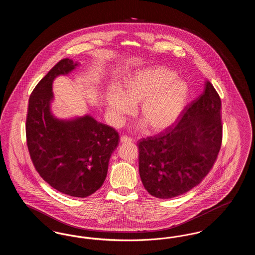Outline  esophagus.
Wrapping results in <instances>:
<instances>
[{"mask_svg": "<svg viewBox=\"0 0 255 255\" xmlns=\"http://www.w3.org/2000/svg\"><path fill=\"white\" fill-rule=\"evenodd\" d=\"M121 141H122V143L131 142V141H133V138L130 137V136H127V135H122L121 136Z\"/></svg>", "mask_w": 255, "mask_h": 255, "instance_id": "1", "label": "esophagus"}]
</instances>
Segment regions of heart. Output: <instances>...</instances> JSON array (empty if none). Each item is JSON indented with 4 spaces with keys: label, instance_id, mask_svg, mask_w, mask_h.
Wrapping results in <instances>:
<instances>
[{
    "label": "heart",
    "instance_id": "1",
    "mask_svg": "<svg viewBox=\"0 0 255 255\" xmlns=\"http://www.w3.org/2000/svg\"><path fill=\"white\" fill-rule=\"evenodd\" d=\"M187 95L182 79L166 68L153 67L133 73L124 82L122 94L110 92L107 107L112 118L121 122L133 113V104L140 102L139 116L148 129L161 131L176 121Z\"/></svg>",
    "mask_w": 255,
    "mask_h": 255
}]
</instances>
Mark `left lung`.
Masks as SVG:
<instances>
[{"label": "left lung", "mask_w": 255, "mask_h": 255, "mask_svg": "<svg viewBox=\"0 0 255 255\" xmlns=\"http://www.w3.org/2000/svg\"><path fill=\"white\" fill-rule=\"evenodd\" d=\"M221 108L218 93L207 80L176 124L138 141L139 176L149 194L170 199L203 181L222 145Z\"/></svg>", "instance_id": "1"}]
</instances>
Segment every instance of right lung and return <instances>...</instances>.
Returning a JSON list of instances; mask_svg holds the SVG:
<instances>
[{"label": "right lung", "mask_w": 255, "mask_h": 255, "mask_svg": "<svg viewBox=\"0 0 255 255\" xmlns=\"http://www.w3.org/2000/svg\"><path fill=\"white\" fill-rule=\"evenodd\" d=\"M77 65L72 59H62L37 84L28 100L25 134L40 176L59 192L85 198L105 181L120 135L91 116L61 121L51 115L54 78L68 74Z\"/></svg>", "instance_id": "right-lung-1"}]
</instances>
